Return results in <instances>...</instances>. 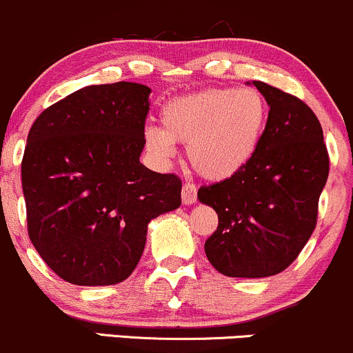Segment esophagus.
I'll use <instances>...</instances> for the list:
<instances>
[{
	"label": "esophagus",
	"instance_id": "obj_1",
	"mask_svg": "<svg viewBox=\"0 0 353 353\" xmlns=\"http://www.w3.org/2000/svg\"><path fill=\"white\" fill-rule=\"evenodd\" d=\"M181 200L185 205H192L196 201V187L193 183H185L181 188Z\"/></svg>",
	"mask_w": 353,
	"mask_h": 353
}]
</instances>
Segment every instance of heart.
Returning a JSON list of instances; mask_svg holds the SVG:
<instances>
[{
  "label": "heart",
  "mask_w": 353,
  "mask_h": 353,
  "mask_svg": "<svg viewBox=\"0 0 353 353\" xmlns=\"http://www.w3.org/2000/svg\"><path fill=\"white\" fill-rule=\"evenodd\" d=\"M268 118L263 94L253 88H208L178 97L161 110V128L145 130L146 146L160 157L188 143V160L201 176L225 180L259 150Z\"/></svg>",
  "instance_id": "b5f03b06"
}]
</instances>
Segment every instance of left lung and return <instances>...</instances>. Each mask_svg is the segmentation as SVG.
Here are the masks:
<instances>
[{
	"mask_svg": "<svg viewBox=\"0 0 353 353\" xmlns=\"http://www.w3.org/2000/svg\"><path fill=\"white\" fill-rule=\"evenodd\" d=\"M253 85L270 106L259 150L239 173L198 190V200L219 213L205 241L210 263L240 279L276 275L299 256L315 230L328 176L315 113L294 94Z\"/></svg>",
	"mask_w": 353,
	"mask_h": 353,
	"instance_id": "obj_1",
	"label": "left lung"
}]
</instances>
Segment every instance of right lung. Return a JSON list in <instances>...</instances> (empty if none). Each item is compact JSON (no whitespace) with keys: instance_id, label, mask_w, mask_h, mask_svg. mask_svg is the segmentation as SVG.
I'll use <instances>...</instances> for the list:
<instances>
[{"instance_id":"add662e5","label":"right lung","mask_w":353,"mask_h":353,"mask_svg":"<svg viewBox=\"0 0 353 353\" xmlns=\"http://www.w3.org/2000/svg\"><path fill=\"white\" fill-rule=\"evenodd\" d=\"M150 91L130 81L86 86L48 106L28 133V235L66 282H123L140 262L150 220L180 207V178L140 163Z\"/></svg>"}]
</instances>
